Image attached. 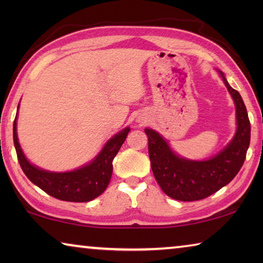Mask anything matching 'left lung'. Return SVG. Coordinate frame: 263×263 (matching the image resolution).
Returning <instances> with one entry per match:
<instances>
[{"instance_id": "left-lung-1", "label": "left lung", "mask_w": 263, "mask_h": 263, "mask_svg": "<svg viewBox=\"0 0 263 263\" xmlns=\"http://www.w3.org/2000/svg\"><path fill=\"white\" fill-rule=\"evenodd\" d=\"M235 105L237 131L220 152L206 160L181 157L153 128H145L148 154L155 180L163 193L177 201H199L229 184L242 167L251 141V124L243 101L218 70Z\"/></svg>"}]
</instances>
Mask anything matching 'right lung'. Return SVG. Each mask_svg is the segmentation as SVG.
I'll use <instances>...</instances> for the list:
<instances>
[{"instance_id":"right-lung-1","label":"right lung","mask_w":263,"mask_h":263,"mask_svg":"<svg viewBox=\"0 0 263 263\" xmlns=\"http://www.w3.org/2000/svg\"><path fill=\"white\" fill-rule=\"evenodd\" d=\"M20 109V104L17 106ZM17 110L14 122V144L18 162L26 177L52 197L67 202H89L99 197L108 186L112 175V160L125 141L130 127L123 128L105 142L96 157L70 172H50L31 163L22 149L17 137Z\"/></svg>"}]
</instances>
